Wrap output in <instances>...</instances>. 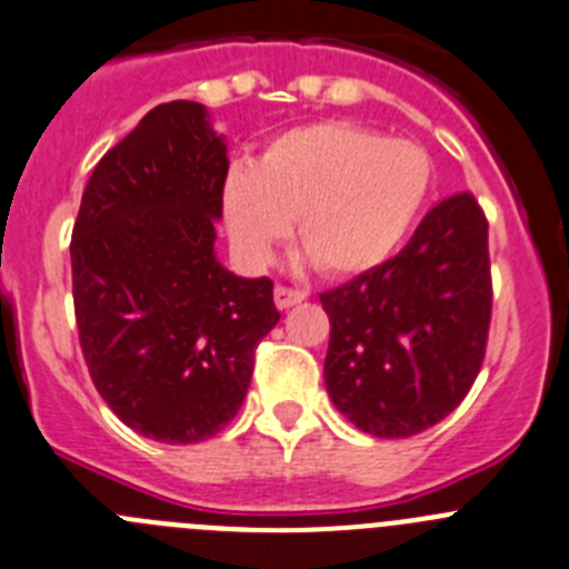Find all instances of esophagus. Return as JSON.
<instances>
[{"label":"esophagus","instance_id":"1","mask_svg":"<svg viewBox=\"0 0 569 569\" xmlns=\"http://www.w3.org/2000/svg\"><path fill=\"white\" fill-rule=\"evenodd\" d=\"M306 291L302 289H291V286H283V283H278L274 286V306H278L280 311H286V309H291V306H297V302H302L306 300Z\"/></svg>","mask_w":569,"mask_h":569}]
</instances>
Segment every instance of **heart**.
Instances as JSON below:
<instances>
[{
	"mask_svg": "<svg viewBox=\"0 0 569 569\" xmlns=\"http://www.w3.org/2000/svg\"><path fill=\"white\" fill-rule=\"evenodd\" d=\"M432 188V159L410 140L345 120L295 126L224 179V221L238 252L263 263L297 216V241L337 278L385 263Z\"/></svg>",
	"mask_w": 569,
	"mask_h": 569,
	"instance_id": "1",
	"label": "heart"
}]
</instances>
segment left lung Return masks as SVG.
Instances as JSON below:
<instances>
[{"label": "left lung", "instance_id": "left-lung-1", "mask_svg": "<svg viewBox=\"0 0 569 569\" xmlns=\"http://www.w3.org/2000/svg\"><path fill=\"white\" fill-rule=\"evenodd\" d=\"M491 300L486 212L471 193H455L396 258L320 295L337 410L376 438L443 421L482 368Z\"/></svg>", "mask_w": 569, "mask_h": 569}]
</instances>
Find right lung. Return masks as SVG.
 <instances>
[{"mask_svg": "<svg viewBox=\"0 0 569 569\" xmlns=\"http://www.w3.org/2000/svg\"><path fill=\"white\" fill-rule=\"evenodd\" d=\"M227 146L193 100L148 111L94 164L72 227V300L94 387L126 427L199 443L241 410L280 320L269 278L216 260Z\"/></svg>", "mask_w": 569, "mask_h": 569, "instance_id": "obj_1", "label": "right lung"}]
</instances>
